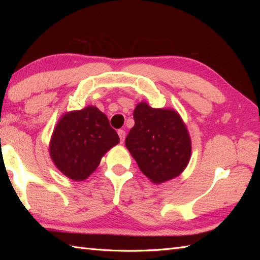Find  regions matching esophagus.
<instances>
[{
    "mask_svg": "<svg viewBox=\"0 0 260 260\" xmlns=\"http://www.w3.org/2000/svg\"><path fill=\"white\" fill-rule=\"evenodd\" d=\"M118 136H119V139H120V142L123 143L124 140H125V136H126L125 131H124V129H119V131H118Z\"/></svg>",
    "mask_w": 260,
    "mask_h": 260,
    "instance_id": "obj_1",
    "label": "esophagus"
}]
</instances>
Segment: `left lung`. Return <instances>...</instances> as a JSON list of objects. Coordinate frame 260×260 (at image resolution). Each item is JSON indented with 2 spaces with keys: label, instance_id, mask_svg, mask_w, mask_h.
<instances>
[{
  "label": "left lung",
  "instance_id": "left-lung-1",
  "mask_svg": "<svg viewBox=\"0 0 260 260\" xmlns=\"http://www.w3.org/2000/svg\"><path fill=\"white\" fill-rule=\"evenodd\" d=\"M133 116L135 125L125 145L143 174L156 184L180 175L191 157L190 135L181 116L145 102L137 104Z\"/></svg>",
  "mask_w": 260,
  "mask_h": 260
}]
</instances>
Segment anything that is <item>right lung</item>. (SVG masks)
<instances>
[{"label": "right lung", "mask_w": 260, "mask_h": 260, "mask_svg": "<svg viewBox=\"0 0 260 260\" xmlns=\"http://www.w3.org/2000/svg\"><path fill=\"white\" fill-rule=\"evenodd\" d=\"M119 143L107 116L95 106L66 113L51 136L50 152L54 165L74 181L87 179L105 153Z\"/></svg>", "instance_id": "obj_1"}]
</instances>
